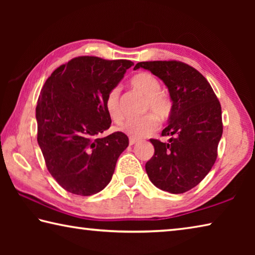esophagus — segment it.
I'll return each mask as SVG.
<instances>
[{"label": "esophagus", "mask_w": 255, "mask_h": 255, "mask_svg": "<svg viewBox=\"0 0 255 255\" xmlns=\"http://www.w3.org/2000/svg\"><path fill=\"white\" fill-rule=\"evenodd\" d=\"M137 143V139H135V138H129V145L132 146L135 145Z\"/></svg>", "instance_id": "esophagus-1"}]
</instances>
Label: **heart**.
<instances>
[{
  "instance_id": "obj_1",
  "label": "heart",
  "mask_w": 255,
  "mask_h": 255,
  "mask_svg": "<svg viewBox=\"0 0 255 255\" xmlns=\"http://www.w3.org/2000/svg\"><path fill=\"white\" fill-rule=\"evenodd\" d=\"M130 85L137 92L145 97L144 112H150L152 115H146L141 118L129 119L122 125L120 129L131 138H144L156 130L158 122H164L170 117L172 111V101L166 93L161 90L159 81L153 74L147 72H140L130 79ZM119 89L114 88L107 94L105 108L109 118L114 123H122L124 119L119 101Z\"/></svg>"
}]
</instances>
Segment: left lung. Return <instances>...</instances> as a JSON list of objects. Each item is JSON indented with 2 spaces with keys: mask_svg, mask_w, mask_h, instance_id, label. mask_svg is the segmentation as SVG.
Listing matches in <instances>:
<instances>
[{
  "mask_svg": "<svg viewBox=\"0 0 255 255\" xmlns=\"http://www.w3.org/2000/svg\"><path fill=\"white\" fill-rule=\"evenodd\" d=\"M167 86L172 100L169 125L162 136L150 139L154 155L145 169L154 185L170 193L187 192L199 184L217 158L223 135L222 107L201 73L179 60L137 63Z\"/></svg>",
  "mask_w": 255,
  "mask_h": 255,
  "instance_id": "1",
  "label": "left lung"
}]
</instances>
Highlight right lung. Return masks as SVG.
<instances>
[{
	"mask_svg": "<svg viewBox=\"0 0 255 255\" xmlns=\"http://www.w3.org/2000/svg\"><path fill=\"white\" fill-rule=\"evenodd\" d=\"M133 63L80 56L63 64L45 82L36 107L37 140L51 176L79 196L100 192L129 144L109 129L105 100Z\"/></svg>",
	"mask_w": 255,
	"mask_h": 255,
	"instance_id": "obj_1",
	"label": "right lung"
}]
</instances>
